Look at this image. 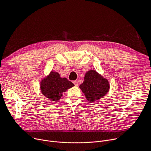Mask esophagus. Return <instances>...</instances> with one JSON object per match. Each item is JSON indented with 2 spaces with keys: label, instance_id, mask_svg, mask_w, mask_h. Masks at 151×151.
Here are the masks:
<instances>
[{
  "label": "esophagus",
  "instance_id": "34e87169",
  "mask_svg": "<svg viewBox=\"0 0 151 151\" xmlns=\"http://www.w3.org/2000/svg\"><path fill=\"white\" fill-rule=\"evenodd\" d=\"M73 82V83L75 84V86H78V82L77 81H74Z\"/></svg>",
  "mask_w": 151,
  "mask_h": 151
}]
</instances>
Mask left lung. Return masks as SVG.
Masks as SVG:
<instances>
[{"instance_id":"obj_1","label":"left lung","mask_w":151,"mask_h":151,"mask_svg":"<svg viewBox=\"0 0 151 151\" xmlns=\"http://www.w3.org/2000/svg\"><path fill=\"white\" fill-rule=\"evenodd\" d=\"M85 97L90 102H94L103 97L109 90L108 81L96 70H91L85 73L84 81L79 86Z\"/></svg>"}]
</instances>
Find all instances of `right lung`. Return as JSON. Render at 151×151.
Listing matches in <instances>:
<instances>
[{
	"mask_svg": "<svg viewBox=\"0 0 151 151\" xmlns=\"http://www.w3.org/2000/svg\"><path fill=\"white\" fill-rule=\"evenodd\" d=\"M74 85L66 78H60L58 73L51 72L47 78L42 80L40 90L46 97L56 101L61 98L63 92H66Z\"/></svg>",
	"mask_w": 151,
	"mask_h": 151,
	"instance_id": "1",
	"label": "right lung"
}]
</instances>
